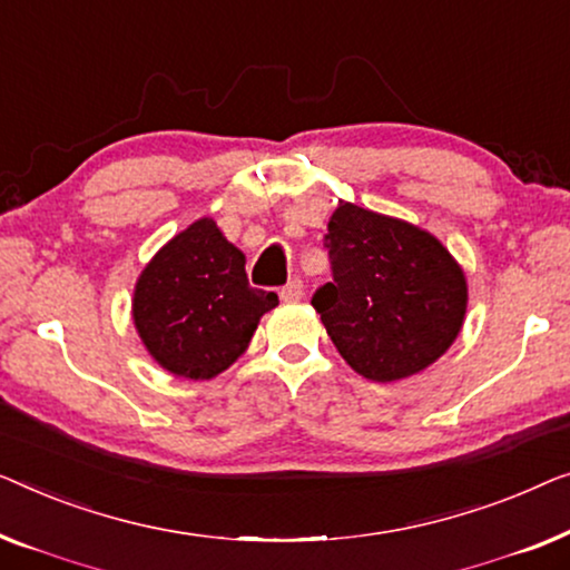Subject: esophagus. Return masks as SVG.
<instances>
[{
    "label": "esophagus",
    "mask_w": 570,
    "mask_h": 570,
    "mask_svg": "<svg viewBox=\"0 0 570 570\" xmlns=\"http://www.w3.org/2000/svg\"><path fill=\"white\" fill-rule=\"evenodd\" d=\"M278 296H282L284 302H299L304 296V284L299 282V278H292V282H288L282 292H278Z\"/></svg>",
    "instance_id": "34e87169"
}]
</instances>
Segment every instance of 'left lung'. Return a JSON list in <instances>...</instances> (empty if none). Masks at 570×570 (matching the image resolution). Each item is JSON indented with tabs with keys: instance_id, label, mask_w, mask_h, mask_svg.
I'll return each instance as SVG.
<instances>
[{
	"instance_id": "obj_1",
	"label": "left lung",
	"mask_w": 570,
	"mask_h": 570,
	"mask_svg": "<svg viewBox=\"0 0 570 570\" xmlns=\"http://www.w3.org/2000/svg\"><path fill=\"white\" fill-rule=\"evenodd\" d=\"M333 282L312 296L346 364L372 382L419 374L452 346L468 282L446 247L403 219L341 204L327 222Z\"/></svg>"
}]
</instances>
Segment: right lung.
<instances>
[{"label":"right lung","instance_id":"add662e5","mask_svg":"<svg viewBox=\"0 0 570 570\" xmlns=\"http://www.w3.org/2000/svg\"><path fill=\"white\" fill-rule=\"evenodd\" d=\"M276 304L274 292L247 284L243 250L204 216L141 271L134 325L167 372L212 380L245 354L261 317Z\"/></svg>","mask_w":570,"mask_h":570}]
</instances>
